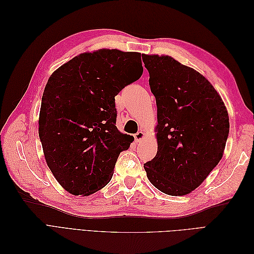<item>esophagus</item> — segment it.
<instances>
[{
    "instance_id": "34e87169",
    "label": "esophagus",
    "mask_w": 254,
    "mask_h": 254,
    "mask_svg": "<svg viewBox=\"0 0 254 254\" xmlns=\"http://www.w3.org/2000/svg\"><path fill=\"white\" fill-rule=\"evenodd\" d=\"M144 132L143 131H139V132H136L135 134H134V140H135V142H140L141 140H143V137H144Z\"/></svg>"
}]
</instances>
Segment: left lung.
<instances>
[{"label": "left lung", "mask_w": 254, "mask_h": 254, "mask_svg": "<svg viewBox=\"0 0 254 254\" xmlns=\"http://www.w3.org/2000/svg\"><path fill=\"white\" fill-rule=\"evenodd\" d=\"M142 57L158 117V151L144 168L159 190L187 195L222 158L229 135L228 112L217 91L194 68L170 56Z\"/></svg>", "instance_id": "1"}]
</instances>
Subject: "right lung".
I'll use <instances>...</instances> for the list:
<instances>
[{
  "instance_id": "right-lung-1",
  "label": "right lung",
  "mask_w": 254,
  "mask_h": 254,
  "mask_svg": "<svg viewBox=\"0 0 254 254\" xmlns=\"http://www.w3.org/2000/svg\"><path fill=\"white\" fill-rule=\"evenodd\" d=\"M142 74L140 53L104 49L80 54L51 75L39 137L48 166L68 193L88 196L111 180L119 155L133 141L115 126L114 97Z\"/></svg>"
}]
</instances>
